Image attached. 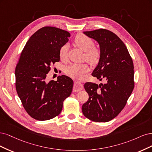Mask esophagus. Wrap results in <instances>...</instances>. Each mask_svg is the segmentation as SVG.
Segmentation results:
<instances>
[{
	"label": "esophagus",
	"mask_w": 152,
	"mask_h": 152,
	"mask_svg": "<svg viewBox=\"0 0 152 152\" xmlns=\"http://www.w3.org/2000/svg\"><path fill=\"white\" fill-rule=\"evenodd\" d=\"M83 85L81 83L75 81L74 83V86H73V91H79L83 89Z\"/></svg>",
	"instance_id": "1"
}]
</instances>
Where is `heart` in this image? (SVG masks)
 <instances>
[{
	"mask_svg": "<svg viewBox=\"0 0 152 152\" xmlns=\"http://www.w3.org/2000/svg\"><path fill=\"white\" fill-rule=\"evenodd\" d=\"M76 45L80 49L85 52V58L91 64H96L100 61L101 52L99 48L94 47V42L90 37L83 34H78L75 39ZM68 45H64L59 50V56L62 60H66L67 57ZM90 67L87 64H72L66 67L65 72L70 77L75 79H81L85 73L89 71Z\"/></svg>",
	"mask_w": 152,
	"mask_h": 152,
	"instance_id": "obj_1",
	"label": "heart"
}]
</instances>
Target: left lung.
<instances>
[{
  "label": "left lung",
  "mask_w": 152,
  "mask_h": 152,
  "mask_svg": "<svg viewBox=\"0 0 152 152\" xmlns=\"http://www.w3.org/2000/svg\"><path fill=\"white\" fill-rule=\"evenodd\" d=\"M99 44L101 57L91 75L105 84L87 82L84 87L89 99L82 106L83 114L95 122H108L124 109L134 86V65L125 44L105 29L84 31Z\"/></svg>",
  "instance_id": "8db88e82"
}]
</instances>
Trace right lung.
<instances>
[{
  "instance_id": "obj_1",
  "label": "right lung",
  "mask_w": 152,
  "mask_h": 152,
  "mask_svg": "<svg viewBox=\"0 0 152 152\" xmlns=\"http://www.w3.org/2000/svg\"><path fill=\"white\" fill-rule=\"evenodd\" d=\"M70 36L60 28L43 27L30 38L21 53L15 69L16 89L24 109L33 119L54 118L71 94L73 81L69 77L62 75L57 81L46 80L50 65L60 61V48Z\"/></svg>"
}]
</instances>
